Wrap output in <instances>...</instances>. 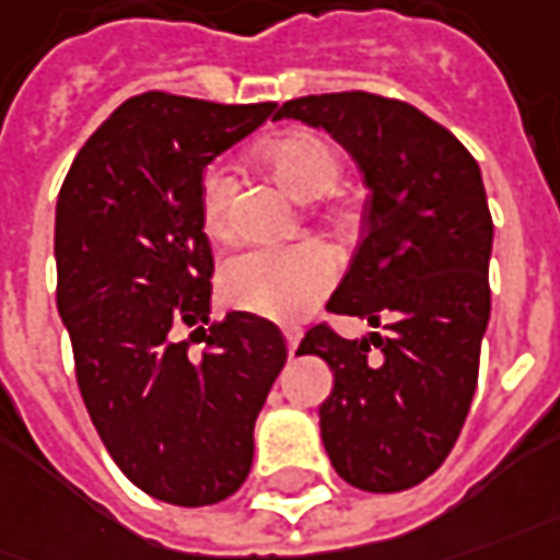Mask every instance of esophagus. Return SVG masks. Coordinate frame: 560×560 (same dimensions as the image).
Returning <instances> with one entry per match:
<instances>
[{
  "label": "esophagus",
  "mask_w": 560,
  "mask_h": 560,
  "mask_svg": "<svg viewBox=\"0 0 560 560\" xmlns=\"http://www.w3.org/2000/svg\"><path fill=\"white\" fill-rule=\"evenodd\" d=\"M281 334H284V343H288V352L294 355L296 343H300V328H294V325H288V328L281 330Z\"/></svg>",
  "instance_id": "1"
}]
</instances>
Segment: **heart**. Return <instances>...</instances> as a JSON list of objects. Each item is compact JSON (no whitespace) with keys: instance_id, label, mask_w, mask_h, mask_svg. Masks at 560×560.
<instances>
[{"instance_id":"obj_1","label":"heart","mask_w":560,"mask_h":560,"mask_svg":"<svg viewBox=\"0 0 560 560\" xmlns=\"http://www.w3.org/2000/svg\"><path fill=\"white\" fill-rule=\"evenodd\" d=\"M260 162L294 199L310 201L334 189L340 177V159L322 137L281 135L260 147ZM232 177L223 165L208 168L201 177L199 208L201 226L208 235H226L230 230ZM337 279V260L322 245H279V248H248L232 254L220 269V291L238 310L294 322Z\"/></svg>"}]
</instances>
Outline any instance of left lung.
Wrapping results in <instances>:
<instances>
[{"label":"left lung","instance_id":"left-lung-1","mask_svg":"<svg viewBox=\"0 0 560 560\" xmlns=\"http://www.w3.org/2000/svg\"><path fill=\"white\" fill-rule=\"evenodd\" d=\"M276 119L328 131L368 189L364 235L328 310L383 334L346 340L318 325L296 349L334 371L318 408L325 451L352 488L408 490L447 459L478 386L493 248L481 168L417 106L368 91L296 97Z\"/></svg>","mask_w":560,"mask_h":560}]
</instances>
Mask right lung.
Returning a JSON list of instances; mask_svg holds the SVG:
<instances>
[{"label": "right lung", "mask_w": 560, "mask_h": 560, "mask_svg": "<svg viewBox=\"0 0 560 560\" xmlns=\"http://www.w3.org/2000/svg\"><path fill=\"white\" fill-rule=\"evenodd\" d=\"M272 109L137 94L89 137L57 196V312L82 401L125 478L162 503L214 505L245 485L257 413L288 361L281 330L254 312L205 330L201 177ZM186 327L206 337L201 360L179 340Z\"/></svg>", "instance_id": "add662e5"}]
</instances>
